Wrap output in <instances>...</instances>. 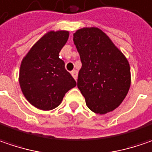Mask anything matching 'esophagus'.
<instances>
[{
	"label": "esophagus",
	"instance_id": "obj_1",
	"mask_svg": "<svg viewBox=\"0 0 152 152\" xmlns=\"http://www.w3.org/2000/svg\"><path fill=\"white\" fill-rule=\"evenodd\" d=\"M71 74H72V76L73 77V79L76 80H77V78H78V72L76 71V70H73L71 72Z\"/></svg>",
	"mask_w": 152,
	"mask_h": 152
}]
</instances>
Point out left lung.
<instances>
[{
  "label": "left lung",
  "instance_id": "obj_1",
  "mask_svg": "<svg viewBox=\"0 0 152 152\" xmlns=\"http://www.w3.org/2000/svg\"><path fill=\"white\" fill-rule=\"evenodd\" d=\"M73 42L82 62L78 88L87 107L99 115L115 110L125 99L131 86L127 59L97 27L77 30Z\"/></svg>",
  "mask_w": 152,
  "mask_h": 152
}]
</instances>
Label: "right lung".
<instances>
[{"instance_id":"add662e5","label":"right lung","mask_w":152,"mask_h":152,"mask_svg":"<svg viewBox=\"0 0 152 152\" xmlns=\"http://www.w3.org/2000/svg\"><path fill=\"white\" fill-rule=\"evenodd\" d=\"M68 37V31L46 32L21 61L19 86L27 101L38 110L56 109L65 94L76 86L74 79L65 69V62L59 58Z\"/></svg>"}]
</instances>
